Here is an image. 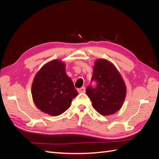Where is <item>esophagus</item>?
<instances>
[{
    "mask_svg": "<svg viewBox=\"0 0 159 159\" xmlns=\"http://www.w3.org/2000/svg\"><path fill=\"white\" fill-rule=\"evenodd\" d=\"M78 91L79 93H85V87H82V88H81L78 89Z\"/></svg>",
    "mask_w": 159,
    "mask_h": 159,
    "instance_id": "obj_1",
    "label": "esophagus"
}]
</instances>
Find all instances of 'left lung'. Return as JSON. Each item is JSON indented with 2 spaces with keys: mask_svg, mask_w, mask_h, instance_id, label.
<instances>
[{
  "mask_svg": "<svg viewBox=\"0 0 159 159\" xmlns=\"http://www.w3.org/2000/svg\"><path fill=\"white\" fill-rule=\"evenodd\" d=\"M93 80L97 86H88L86 93L93 108L102 115L116 113L121 108L127 93L125 84L116 67L107 60L98 59L93 66Z\"/></svg>",
  "mask_w": 159,
  "mask_h": 159,
  "instance_id": "8db88e82",
  "label": "left lung"
}]
</instances>
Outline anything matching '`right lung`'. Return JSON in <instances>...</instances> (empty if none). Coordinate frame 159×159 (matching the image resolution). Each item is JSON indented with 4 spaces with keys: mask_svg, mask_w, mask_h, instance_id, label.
<instances>
[{
    "mask_svg": "<svg viewBox=\"0 0 159 159\" xmlns=\"http://www.w3.org/2000/svg\"><path fill=\"white\" fill-rule=\"evenodd\" d=\"M31 93L37 108L52 116L65 112L78 95L73 81L66 74L65 63L60 60L48 62L37 72Z\"/></svg>",
    "mask_w": 159,
    "mask_h": 159,
    "instance_id": "right-lung-1",
    "label": "right lung"
}]
</instances>
